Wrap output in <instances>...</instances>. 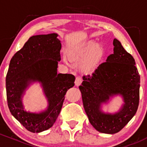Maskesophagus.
I'll list each match as a JSON object with an SVG mask.
<instances>
[{
    "label": "esophagus",
    "instance_id": "1",
    "mask_svg": "<svg viewBox=\"0 0 147 147\" xmlns=\"http://www.w3.org/2000/svg\"><path fill=\"white\" fill-rule=\"evenodd\" d=\"M81 82H82V78H81V76H77L76 78V80H75L76 86H78L80 84H81Z\"/></svg>",
    "mask_w": 147,
    "mask_h": 147
}]
</instances>
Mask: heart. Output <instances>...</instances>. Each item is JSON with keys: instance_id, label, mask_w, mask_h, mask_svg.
<instances>
[{"instance_id": "b5f03b06", "label": "heart", "mask_w": 147, "mask_h": 147, "mask_svg": "<svg viewBox=\"0 0 147 147\" xmlns=\"http://www.w3.org/2000/svg\"><path fill=\"white\" fill-rule=\"evenodd\" d=\"M104 55L103 47L99 44L89 42L82 48L71 54V57L76 61H81V68L85 71H91L98 66Z\"/></svg>"}]
</instances>
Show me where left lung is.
<instances>
[{"instance_id": "obj_1", "label": "left lung", "mask_w": 147, "mask_h": 147, "mask_svg": "<svg viewBox=\"0 0 147 147\" xmlns=\"http://www.w3.org/2000/svg\"><path fill=\"white\" fill-rule=\"evenodd\" d=\"M114 52L91 75H84L79 89L90 124L98 131L115 134L123 129L137 113L140 102V76L135 61L116 39ZM120 94L125 104L119 113L105 114L101 104L111 96Z\"/></svg>"}]
</instances>
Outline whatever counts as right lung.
<instances>
[{
    "label": "right lung",
    "mask_w": 147,
    "mask_h": 147,
    "mask_svg": "<svg viewBox=\"0 0 147 147\" xmlns=\"http://www.w3.org/2000/svg\"><path fill=\"white\" fill-rule=\"evenodd\" d=\"M55 33L32 36L10 60L6 75L9 110L25 129L40 132L52 127L62 107L65 95L74 86L72 74H57L61 45ZM42 83L49 100L46 111L40 114L23 110L21 96L30 81Z\"/></svg>",
    "instance_id": "1"
}]
</instances>
